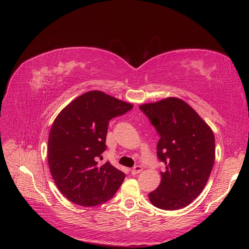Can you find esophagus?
Listing matches in <instances>:
<instances>
[{
    "instance_id": "1",
    "label": "esophagus",
    "mask_w": 249,
    "mask_h": 249,
    "mask_svg": "<svg viewBox=\"0 0 249 249\" xmlns=\"http://www.w3.org/2000/svg\"><path fill=\"white\" fill-rule=\"evenodd\" d=\"M142 166H140V165H135L132 169H131V174L133 175V176H135V175H137V174H139V173H141L142 172Z\"/></svg>"
}]
</instances>
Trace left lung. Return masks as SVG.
<instances>
[{"label": "left lung", "mask_w": 249, "mask_h": 249, "mask_svg": "<svg viewBox=\"0 0 249 249\" xmlns=\"http://www.w3.org/2000/svg\"><path fill=\"white\" fill-rule=\"evenodd\" d=\"M160 135L158 159L165 164L158 189L149 193L153 206L178 210L202 193L215 161V137L211 128L180 99L141 105Z\"/></svg>", "instance_id": "obj_1"}]
</instances>
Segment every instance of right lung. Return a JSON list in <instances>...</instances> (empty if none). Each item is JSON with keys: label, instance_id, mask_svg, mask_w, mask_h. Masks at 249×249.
Listing matches in <instances>:
<instances>
[{"label": "right lung", "instance_id": "1", "mask_svg": "<svg viewBox=\"0 0 249 249\" xmlns=\"http://www.w3.org/2000/svg\"><path fill=\"white\" fill-rule=\"evenodd\" d=\"M132 109V105L100 90H91L68 105L52 124L48 137V165L52 178L65 198L80 206H98L113 198L125 174L109 161V121Z\"/></svg>", "mask_w": 249, "mask_h": 249}]
</instances>
